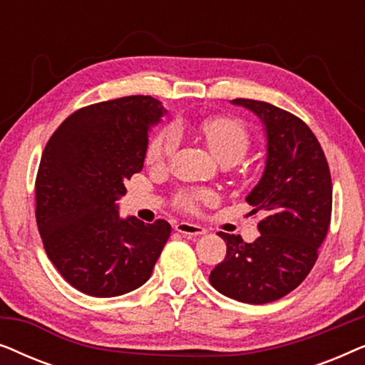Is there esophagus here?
I'll return each mask as SVG.
<instances>
[{"label":"esophagus","instance_id":"esophagus-1","mask_svg":"<svg viewBox=\"0 0 365 365\" xmlns=\"http://www.w3.org/2000/svg\"><path fill=\"white\" fill-rule=\"evenodd\" d=\"M178 232L184 234V236H202V234H206V229L202 226H199V224H191V222H178L176 226H174Z\"/></svg>","mask_w":365,"mask_h":365}]
</instances>
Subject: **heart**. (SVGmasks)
<instances>
[{"label":"heart","mask_w":365,"mask_h":365,"mask_svg":"<svg viewBox=\"0 0 365 365\" xmlns=\"http://www.w3.org/2000/svg\"><path fill=\"white\" fill-rule=\"evenodd\" d=\"M199 133L211 149V153L221 163L236 164L246 156L251 148V136L246 126L232 118H209L201 123ZM179 129L176 126L164 128L151 139L148 146L146 161L153 168H164L179 146ZM216 196L211 191L182 192L179 194V206L186 211H196L199 204L212 202Z\"/></svg>","instance_id":"b5f03b06"}]
</instances>
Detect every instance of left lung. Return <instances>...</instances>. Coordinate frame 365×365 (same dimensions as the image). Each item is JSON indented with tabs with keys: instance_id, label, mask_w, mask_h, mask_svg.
I'll return each instance as SVG.
<instances>
[{
	"instance_id": "1",
	"label": "left lung",
	"mask_w": 365,
	"mask_h": 365,
	"mask_svg": "<svg viewBox=\"0 0 365 365\" xmlns=\"http://www.w3.org/2000/svg\"><path fill=\"white\" fill-rule=\"evenodd\" d=\"M252 111L266 133V166L247 194L252 214L262 211L259 236L217 232L227 252L209 281L224 296L267 304L294 291L317 261L332 211V181L317 138L294 114L254 99H232Z\"/></svg>"
}]
</instances>
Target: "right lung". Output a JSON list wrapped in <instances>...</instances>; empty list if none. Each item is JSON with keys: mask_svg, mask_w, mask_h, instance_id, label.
<instances>
[{"mask_svg": "<svg viewBox=\"0 0 365 365\" xmlns=\"http://www.w3.org/2000/svg\"><path fill=\"white\" fill-rule=\"evenodd\" d=\"M168 111L151 96L79 109L49 139L36 178V222L49 261L93 297L131 292L151 277L169 222L119 217L118 199L144 166L149 131Z\"/></svg>", "mask_w": 365, "mask_h": 365, "instance_id": "obj_1", "label": "right lung"}]
</instances>
